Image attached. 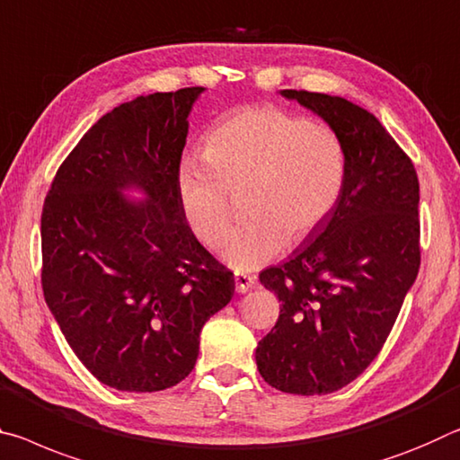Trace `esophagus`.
Wrapping results in <instances>:
<instances>
[{"label":"esophagus","instance_id":"esophagus-1","mask_svg":"<svg viewBox=\"0 0 460 460\" xmlns=\"http://www.w3.org/2000/svg\"><path fill=\"white\" fill-rule=\"evenodd\" d=\"M234 288H236V293H246L248 289L254 288V277L244 275V273H236L234 275Z\"/></svg>","mask_w":460,"mask_h":460}]
</instances>
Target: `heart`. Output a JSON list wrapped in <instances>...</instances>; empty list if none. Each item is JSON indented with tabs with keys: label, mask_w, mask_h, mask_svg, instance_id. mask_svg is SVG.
Listing matches in <instances>:
<instances>
[{
	"label": "heart",
	"mask_w": 460,
	"mask_h": 460,
	"mask_svg": "<svg viewBox=\"0 0 460 460\" xmlns=\"http://www.w3.org/2000/svg\"><path fill=\"white\" fill-rule=\"evenodd\" d=\"M208 163L183 159L175 172L181 212L203 244L230 228L232 195L246 220L230 232L222 259L238 273L265 267L291 243L310 238L334 212L346 179V150L332 128L277 105L232 111L206 138Z\"/></svg>",
	"instance_id": "obj_1"
}]
</instances>
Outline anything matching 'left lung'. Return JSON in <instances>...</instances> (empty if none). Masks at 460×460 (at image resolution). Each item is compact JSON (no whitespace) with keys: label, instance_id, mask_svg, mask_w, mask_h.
<instances>
[{"label":"left lung","instance_id":"1","mask_svg":"<svg viewBox=\"0 0 460 460\" xmlns=\"http://www.w3.org/2000/svg\"><path fill=\"white\" fill-rule=\"evenodd\" d=\"M279 93L341 137L346 179L328 220L259 275L281 312L254 358L270 387L326 395L373 363L416 281L420 185L408 155L367 110L326 93Z\"/></svg>","mask_w":460,"mask_h":460}]
</instances>
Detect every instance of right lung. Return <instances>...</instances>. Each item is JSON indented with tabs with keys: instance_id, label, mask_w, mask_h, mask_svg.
<instances>
[{
	"instance_id": "obj_1",
	"label": "right lung",
	"mask_w": 460,
	"mask_h": 460,
	"mask_svg": "<svg viewBox=\"0 0 460 460\" xmlns=\"http://www.w3.org/2000/svg\"><path fill=\"white\" fill-rule=\"evenodd\" d=\"M203 92L140 95L102 116L44 199V299L87 371L119 391L183 381L203 323L234 296V275L195 238L175 187Z\"/></svg>"
}]
</instances>
